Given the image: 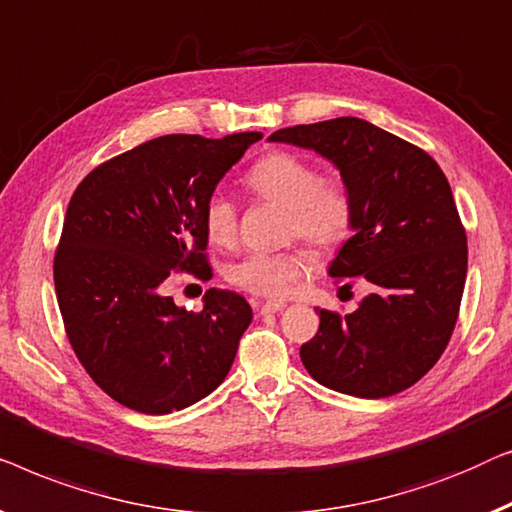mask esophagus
<instances>
[{
    "label": "esophagus",
    "instance_id": "1",
    "mask_svg": "<svg viewBox=\"0 0 512 512\" xmlns=\"http://www.w3.org/2000/svg\"><path fill=\"white\" fill-rule=\"evenodd\" d=\"M285 308V301H264L259 304V313H278Z\"/></svg>",
    "mask_w": 512,
    "mask_h": 512
}]
</instances>
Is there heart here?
Instances as JSON below:
<instances>
[{"instance_id": "b5f03b06", "label": "heart", "mask_w": 512, "mask_h": 512, "mask_svg": "<svg viewBox=\"0 0 512 512\" xmlns=\"http://www.w3.org/2000/svg\"><path fill=\"white\" fill-rule=\"evenodd\" d=\"M246 190L257 199L285 208L283 239H304L322 253L341 248L350 239L357 220V201L343 178L322 176L318 164L306 157L271 150L243 176ZM204 229L215 246H232L239 234V215L234 201L215 192L206 199ZM315 255L306 248H287L278 253H250L229 264L227 280L243 292L266 299L287 297Z\"/></svg>"}]
</instances>
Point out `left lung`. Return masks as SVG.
Segmentation results:
<instances>
[{
	"label": "left lung",
	"instance_id": "obj_1",
	"mask_svg": "<svg viewBox=\"0 0 512 512\" xmlns=\"http://www.w3.org/2000/svg\"><path fill=\"white\" fill-rule=\"evenodd\" d=\"M269 141L336 164L357 220L329 276L373 285L345 318L318 308L320 329L301 345V362L320 385L350 397L403 392L441 359L462 304L469 248L448 178L422 148L359 118L285 127Z\"/></svg>",
	"mask_w": 512,
	"mask_h": 512
}]
</instances>
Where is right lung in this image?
I'll return each instance as SVG.
<instances>
[{
    "label": "right lung",
    "mask_w": 512,
    "mask_h": 512,
    "mask_svg": "<svg viewBox=\"0 0 512 512\" xmlns=\"http://www.w3.org/2000/svg\"><path fill=\"white\" fill-rule=\"evenodd\" d=\"M259 132L167 134L83 178L69 201L53 276L64 331L88 376L122 406L167 415L232 369L253 308L208 290L187 313L164 297L174 273L211 280L204 206Z\"/></svg>",
    "instance_id": "1"
}]
</instances>
